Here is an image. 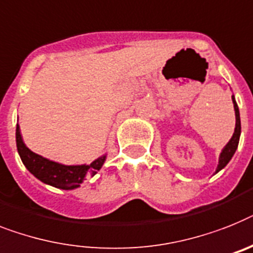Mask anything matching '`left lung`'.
<instances>
[{
    "mask_svg": "<svg viewBox=\"0 0 253 253\" xmlns=\"http://www.w3.org/2000/svg\"><path fill=\"white\" fill-rule=\"evenodd\" d=\"M233 103H234L235 119H237V122H235V130L233 137H231V139L229 141V143L225 146L222 152H221L220 160H218V167H217V172L221 170V169L226 166L227 163L230 162V159L233 158V155H234L235 150H237L238 143H239V137H241V116H239V108H238V104L237 102H235L234 97H233Z\"/></svg>",
    "mask_w": 253,
    "mask_h": 253,
    "instance_id": "obj_1",
    "label": "left lung"
}]
</instances>
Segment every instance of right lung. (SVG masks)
Masks as SVG:
<instances>
[{"mask_svg":"<svg viewBox=\"0 0 253 253\" xmlns=\"http://www.w3.org/2000/svg\"><path fill=\"white\" fill-rule=\"evenodd\" d=\"M16 147L23 164L33 176L43 183L63 190H72L80 186L86 176H94L102 168L106 156L94 160L89 166H63L37 155L24 145L20 128L16 125Z\"/></svg>","mask_w":253,"mask_h":253,"instance_id":"add662e5","label":"right lung"}]
</instances>
